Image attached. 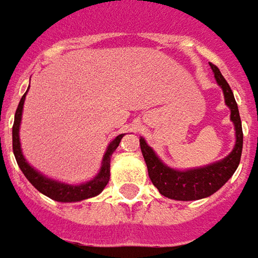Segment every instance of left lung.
Returning a JSON list of instances; mask_svg holds the SVG:
<instances>
[{
  "label": "left lung",
  "instance_id": "1",
  "mask_svg": "<svg viewBox=\"0 0 258 258\" xmlns=\"http://www.w3.org/2000/svg\"><path fill=\"white\" fill-rule=\"evenodd\" d=\"M210 66L215 74L218 85L222 88L225 103L230 109V120L235 124L236 142L232 152L225 159L215 162L208 166L190 169V170H176V169L166 166L144 138L140 140L141 152L147 163L148 174L152 184L159 190L162 196L177 200V201H192V200H201V198L212 196L232 177V174L235 173L240 163L243 131L237 103H236L229 84L223 78L218 67L214 64H210Z\"/></svg>",
  "mask_w": 258,
  "mask_h": 258
}]
</instances>
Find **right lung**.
Listing matches in <instances>:
<instances>
[{
    "label": "right lung",
    "instance_id": "right-lung-1",
    "mask_svg": "<svg viewBox=\"0 0 258 258\" xmlns=\"http://www.w3.org/2000/svg\"><path fill=\"white\" fill-rule=\"evenodd\" d=\"M26 93H28V91L25 92V95H23L21 102L18 104V109H16L15 113V121H14V127H12V149H14L16 162H18L21 170L25 174V177L41 194L47 196L51 200L60 201V203H77V201H82V200L95 197V196L100 194V192L103 191L106 184L109 183V179H110V156L116 151V148L118 147V144L121 141L124 134L117 135L116 138L109 144V147L106 149V154L103 156V160H102L100 172L93 179L89 180V181H86L84 184L73 185L61 183V181H57V180L48 179V177L43 176L40 172L35 170L33 167L29 165L26 159H25V156H23L22 149H21L19 127H21V120H22L23 103H25Z\"/></svg>",
    "mask_w": 258,
    "mask_h": 258
}]
</instances>
